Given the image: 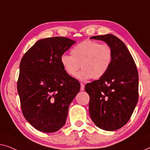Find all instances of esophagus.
Segmentation results:
<instances>
[{"instance_id":"1","label":"esophagus","mask_w":150,"mask_h":150,"mask_svg":"<svg viewBox=\"0 0 150 150\" xmlns=\"http://www.w3.org/2000/svg\"><path fill=\"white\" fill-rule=\"evenodd\" d=\"M84 89H85V86H84L83 83H81V88H80V90H81V91H83Z\"/></svg>"}]
</instances>
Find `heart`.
Returning a JSON list of instances; mask_svg holds the SVG:
<instances>
[{
	"mask_svg": "<svg viewBox=\"0 0 150 150\" xmlns=\"http://www.w3.org/2000/svg\"><path fill=\"white\" fill-rule=\"evenodd\" d=\"M71 54L61 56V64L70 76L75 75L81 65L82 70L76 76L81 81L102 77L109 70L113 60L110 46L91 40L78 43L71 49Z\"/></svg>",
	"mask_w": 150,
	"mask_h": 150,
	"instance_id": "heart-1",
	"label": "heart"
}]
</instances>
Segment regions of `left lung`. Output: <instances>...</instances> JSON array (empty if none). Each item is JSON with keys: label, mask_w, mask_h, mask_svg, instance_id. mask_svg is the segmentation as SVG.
I'll return each instance as SVG.
<instances>
[{"label": "left lung", "mask_w": 150, "mask_h": 150, "mask_svg": "<svg viewBox=\"0 0 150 150\" xmlns=\"http://www.w3.org/2000/svg\"><path fill=\"white\" fill-rule=\"evenodd\" d=\"M90 39L110 46L113 60L102 77L85 86L90 96V115L98 128L113 131L127 123L137 104L138 71L128 48L117 37L107 34Z\"/></svg>", "instance_id": "left-lung-1"}]
</instances>
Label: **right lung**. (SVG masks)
I'll return each instance as SVG.
<instances>
[{
    "label": "right lung",
    "instance_id": "right-lung-1",
    "mask_svg": "<svg viewBox=\"0 0 150 150\" xmlns=\"http://www.w3.org/2000/svg\"><path fill=\"white\" fill-rule=\"evenodd\" d=\"M75 42L62 37L40 39L20 62L17 88L23 115L41 132H54L64 125L69 105L79 92V82L60 62Z\"/></svg>",
    "mask_w": 150,
    "mask_h": 150
}]
</instances>
